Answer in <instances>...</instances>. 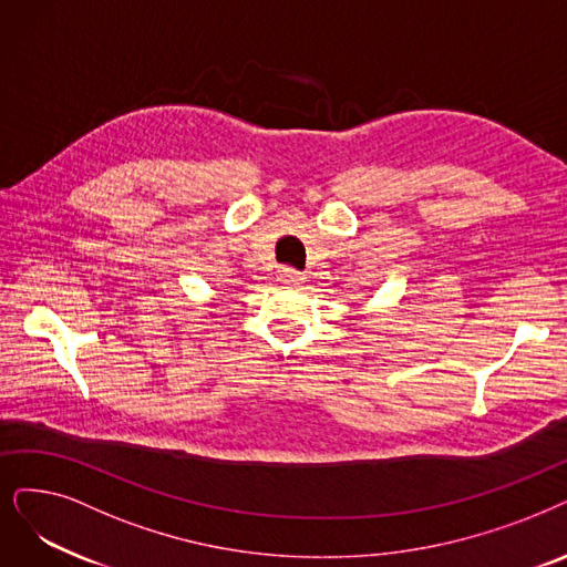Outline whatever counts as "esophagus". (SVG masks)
Returning <instances> with one entry per match:
<instances>
[{
  "label": "esophagus",
  "mask_w": 567,
  "mask_h": 567,
  "mask_svg": "<svg viewBox=\"0 0 567 567\" xmlns=\"http://www.w3.org/2000/svg\"><path fill=\"white\" fill-rule=\"evenodd\" d=\"M277 281L288 286V288H298L305 281V275H302V271H298V269H292V267H281L277 271Z\"/></svg>",
  "instance_id": "obj_1"
}]
</instances>
